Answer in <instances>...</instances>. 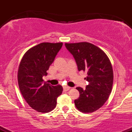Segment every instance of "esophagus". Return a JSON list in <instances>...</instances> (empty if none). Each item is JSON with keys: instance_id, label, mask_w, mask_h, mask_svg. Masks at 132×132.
<instances>
[{"instance_id": "obj_1", "label": "esophagus", "mask_w": 132, "mask_h": 132, "mask_svg": "<svg viewBox=\"0 0 132 132\" xmlns=\"http://www.w3.org/2000/svg\"><path fill=\"white\" fill-rule=\"evenodd\" d=\"M63 89H64V90H66V91H67V90H69V89H71V87H68V86H65L63 87Z\"/></svg>"}]
</instances>
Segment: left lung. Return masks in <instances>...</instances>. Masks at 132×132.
Wrapping results in <instances>:
<instances>
[{"label": "left lung", "mask_w": 132, "mask_h": 132, "mask_svg": "<svg viewBox=\"0 0 132 132\" xmlns=\"http://www.w3.org/2000/svg\"><path fill=\"white\" fill-rule=\"evenodd\" d=\"M73 56L79 71L87 72L85 79L89 82L86 89L76 87L79 97L75 100L76 107L83 113L98 110L108 99L112 88V66L105 53L87 42L65 43Z\"/></svg>", "instance_id": "obj_1"}]
</instances>
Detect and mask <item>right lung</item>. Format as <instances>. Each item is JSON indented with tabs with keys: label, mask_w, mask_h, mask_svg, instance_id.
<instances>
[{
	"label": "right lung",
	"mask_w": 132,
	"mask_h": 132,
	"mask_svg": "<svg viewBox=\"0 0 132 132\" xmlns=\"http://www.w3.org/2000/svg\"><path fill=\"white\" fill-rule=\"evenodd\" d=\"M63 46L62 43H42L25 53L20 63L18 83L20 90L31 108L46 113L56 106L57 98L63 92L61 85L44 82L50 66Z\"/></svg>",
	"instance_id": "add662e5"
}]
</instances>
